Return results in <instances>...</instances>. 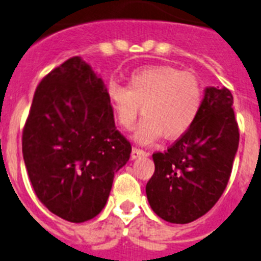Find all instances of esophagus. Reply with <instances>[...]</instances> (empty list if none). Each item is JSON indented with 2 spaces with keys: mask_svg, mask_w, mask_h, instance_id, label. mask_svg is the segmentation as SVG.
Returning <instances> with one entry per match:
<instances>
[{
  "mask_svg": "<svg viewBox=\"0 0 261 261\" xmlns=\"http://www.w3.org/2000/svg\"><path fill=\"white\" fill-rule=\"evenodd\" d=\"M142 155H149L146 150L144 149H140V147H133L132 149V158H137V156H142Z\"/></svg>",
  "mask_w": 261,
  "mask_h": 261,
  "instance_id": "1",
  "label": "esophagus"
}]
</instances>
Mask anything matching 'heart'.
Here are the masks:
<instances>
[{
  "label": "heart",
  "instance_id": "obj_1",
  "mask_svg": "<svg viewBox=\"0 0 261 261\" xmlns=\"http://www.w3.org/2000/svg\"><path fill=\"white\" fill-rule=\"evenodd\" d=\"M106 95L121 128L132 129L142 105L138 142H153L161 135L177 138L193 125L204 100L199 78L172 65H151L132 71L128 87L111 82Z\"/></svg>",
  "mask_w": 261,
  "mask_h": 261
}]
</instances>
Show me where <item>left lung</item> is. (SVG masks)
<instances>
[{
    "instance_id": "8db88e82",
    "label": "left lung",
    "mask_w": 261,
    "mask_h": 261,
    "mask_svg": "<svg viewBox=\"0 0 261 261\" xmlns=\"http://www.w3.org/2000/svg\"><path fill=\"white\" fill-rule=\"evenodd\" d=\"M231 106L229 89L208 87L193 125L167 150L153 154L155 171L146 184V196L162 220L190 223L222 196L239 145Z\"/></svg>"
}]
</instances>
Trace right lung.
<instances>
[{
    "mask_svg": "<svg viewBox=\"0 0 261 261\" xmlns=\"http://www.w3.org/2000/svg\"><path fill=\"white\" fill-rule=\"evenodd\" d=\"M130 151L115 126L102 78L81 57L41 80L23 128L22 153L48 211L74 223L98 216Z\"/></svg>",
    "mask_w": 261,
    "mask_h": 261,
    "instance_id": "1",
    "label": "right lung"
}]
</instances>
